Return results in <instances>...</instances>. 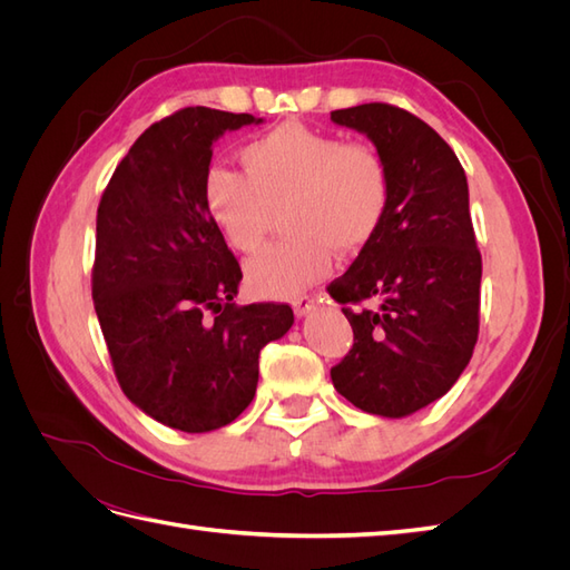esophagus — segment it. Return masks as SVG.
Wrapping results in <instances>:
<instances>
[{
  "label": "esophagus",
  "mask_w": 570,
  "mask_h": 570,
  "mask_svg": "<svg viewBox=\"0 0 570 570\" xmlns=\"http://www.w3.org/2000/svg\"><path fill=\"white\" fill-rule=\"evenodd\" d=\"M292 308H295V316L297 318H304V316H308L316 308V299L308 297V295L295 297V299H292Z\"/></svg>",
  "instance_id": "obj_1"
}]
</instances>
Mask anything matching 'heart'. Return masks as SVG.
Returning <instances> with one entry per match:
<instances>
[{
	"label": "heart",
	"mask_w": 570,
	"mask_h": 570,
	"mask_svg": "<svg viewBox=\"0 0 570 570\" xmlns=\"http://www.w3.org/2000/svg\"><path fill=\"white\" fill-rule=\"evenodd\" d=\"M243 164L247 174L216 166L204 180V204L228 245L254 252L281 206L285 228L295 233L247 264L256 295H299L331 271L335 247L361 249L387 214V166L368 145L283 124L249 142Z\"/></svg>",
	"instance_id": "1"
}]
</instances>
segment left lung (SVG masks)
<instances>
[{"mask_svg": "<svg viewBox=\"0 0 570 570\" xmlns=\"http://www.w3.org/2000/svg\"><path fill=\"white\" fill-rule=\"evenodd\" d=\"M364 132L387 166L390 204L381 228L327 292L354 331L331 371L356 409L404 419L438 402L469 366L478 340L482 262L469 183L452 147L419 116L390 105L331 114Z\"/></svg>", "mask_w": 570, "mask_h": 570, "instance_id": "obj_1", "label": "left lung"}]
</instances>
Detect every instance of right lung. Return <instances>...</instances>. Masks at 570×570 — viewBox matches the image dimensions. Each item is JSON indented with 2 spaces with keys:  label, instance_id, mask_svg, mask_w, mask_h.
<instances>
[{
  "label": "right lung",
  "instance_id": "1",
  "mask_svg": "<svg viewBox=\"0 0 570 570\" xmlns=\"http://www.w3.org/2000/svg\"><path fill=\"white\" fill-rule=\"evenodd\" d=\"M264 118L187 107L149 126L101 195L95 312L128 400L183 433L233 423L287 304L235 306L243 271L204 204L218 137Z\"/></svg>",
  "mask_w": 570,
  "mask_h": 570
}]
</instances>
